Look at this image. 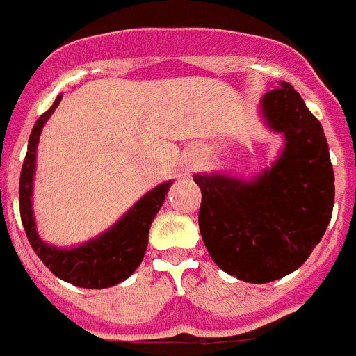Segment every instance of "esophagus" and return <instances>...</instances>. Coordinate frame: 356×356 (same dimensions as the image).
<instances>
[{
  "mask_svg": "<svg viewBox=\"0 0 356 356\" xmlns=\"http://www.w3.org/2000/svg\"><path fill=\"white\" fill-rule=\"evenodd\" d=\"M195 166H197V161H195V159H190V161H188V163H186V168H188V170H193V168H195Z\"/></svg>",
  "mask_w": 356,
  "mask_h": 356,
  "instance_id": "obj_1",
  "label": "esophagus"
}]
</instances>
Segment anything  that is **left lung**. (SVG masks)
<instances>
[{"instance_id": "left-lung-1", "label": "left lung", "mask_w": 356, "mask_h": 356, "mask_svg": "<svg viewBox=\"0 0 356 356\" xmlns=\"http://www.w3.org/2000/svg\"><path fill=\"white\" fill-rule=\"evenodd\" d=\"M261 113L285 148L249 182L193 175L202 191L199 229L209 256L247 283H268L301 267L332 220L335 175L319 120L289 82L267 91Z\"/></svg>"}]
</instances>
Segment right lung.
Here are the masks:
<instances>
[{
    "label": "right lung",
    "instance_id": "add662e5",
    "mask_svg": "<svg viewBox=\"0 0 356 356\" xmlns=\"http://www.w3.org/2000/svg\"><path fill=\"white\" fill-rule=\"evenodd\" d=\"M60 95L54 105L41 114L32 129L29 140V150L23 161L19 179V211L23 227L29 242L42 264L54 272L55 276L75 286L84 289H107L125 281L136 268L140 267L148 245V229L154 216L165 202V195L172 182H165L148 191L147 195L136 202L134 208L123 216L122 220L105 231L98 238L75 249H57L48 245L39 238L35 231L32 211V181L35 170V150L42 127L49 114L60 102Z\"/></svg>",
    "mask_w": 356,
    "mask_h": 356
}]
</instances>
